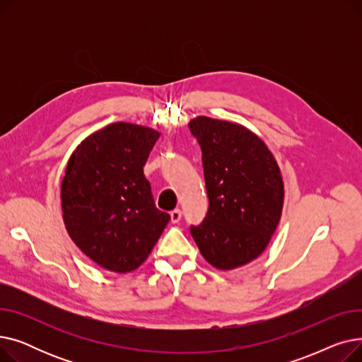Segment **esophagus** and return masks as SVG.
Masks as SVG:
<instances>
[{"label":"esophagus","mask_w":362,"mask_h":362,"mask_svg":"<svg viewBox=\"0 0 362 362\" xmlns=\"http://www.w3.org/2000/svg\"><path fill=\"white\" fill-rule=\"evenodd\" d=\"M170 218H171V223H179L180 218H182V211L179 210V208H176V210H173L170 213Z\"/></svg>","instance_id":"34e87169"}]
</instances>
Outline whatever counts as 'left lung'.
<instances>
[{"label":"left lung","mask_w":362,"mask_h":362,"mask_svg":"<svg viewBox=\"0 0 362 362\" xmlns=\"http://www.w3.org/2000/svg\"><path fill=\"white\" fill-rule=\"evenodd\" d=\"M189 129L202 151L210 205L191 226L202 257L218 270H233L259 257L283 210V179L276 158L242 124L199 116Z\"/></svg>","instance_id":"8db88e82"}]
</instances>
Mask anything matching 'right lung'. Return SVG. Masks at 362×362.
<instances>
[{
  "instance_id": "1",
  "label": "right lung",
  "mask_w": 362,
  "mask_h": 362,
  "mask_svg": "<svg viewBox=\"0 0 362 362\" xmlns=\"http://www.w3.org/2000/svg\"><path fill=\"white\" fill-rule=\"evenodd\" d=\"M158 138L154 129L117 122L82 141L67 163L62 183L67 233L105 270H136L170 220L144 175Z\"/></svg>"
}]
</instances>
